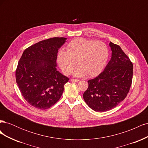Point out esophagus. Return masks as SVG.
<instances>
[{
  "instance_id": "obj_1",
  "label": "esophagus",
  "mask_w": 148,
  "mask_h": 148,
  "mask_svg": "<svg viewBox=\"0 0 148 148\" xmlns=\"http://www.w3.org/2000/svg\"><path fill=\"white\" fill-rule=\"evenodd\" d=\"M70 81L73 82H78L79 81V80L78 79H71Z\"/></svg>"
}]
</instances>
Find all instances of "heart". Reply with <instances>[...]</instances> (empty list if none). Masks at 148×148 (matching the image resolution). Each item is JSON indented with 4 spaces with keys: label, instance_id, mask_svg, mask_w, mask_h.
<instances>
[{
    "label": "heart",
    "instance_id": "1",
    "mask_svg": "<svg viewBox=\"0 0 148 148\" xmlns=\"http://www.w3.org/2000/svg\"><path fill=\"white\" fill-rule=\"evenodd\" d=\"M109 55L108 47L101 41L76 38L66 46V51L60 50L57 60L62 71L69 75L75 65L78 66L73 71L76 77H94L104 68Z\"/></svg>",
    "mask_w": 148,
    "mask_h": 148
}]
</instances>
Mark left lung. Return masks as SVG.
Returning <instances> with one entry per match:
<instances>
[{
	"label": "left lung",
	"mask_w": 148,
	"mask_h": 148,
	"mask_svg": "<svg viewBox=\"0 0 148 148\" xmlns=\"http://www.w3.org/2000/svg\"><path fill=\"white\" fill-rule=\"evenodd\" d=\"M112 57L104 71L89 79L83 99L91 109L106 112L114 108L127 97L133 78V64L121 47L112 42Z\"/></svg>",
	"instance_id": "obj_1"
}]
</instances>
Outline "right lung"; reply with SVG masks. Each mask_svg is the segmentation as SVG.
<instances>
[{"mask_svg":"<svg viewBox=\"0 0 148 148\" xmlns=\"http://www.w3.org/2000/svg\"><path fill=\"white\" fill-rule=\"evenodd\" d=\"M66 39L56 37L36 43L25 49L18 63L16 82L24 99L36 108L54 105L69 80L56 69L58 51Z\"/></svg>","mask_w":148,"mask_h":148,"instance_id":"obj_1","label":"right lung"}]
</instances>
